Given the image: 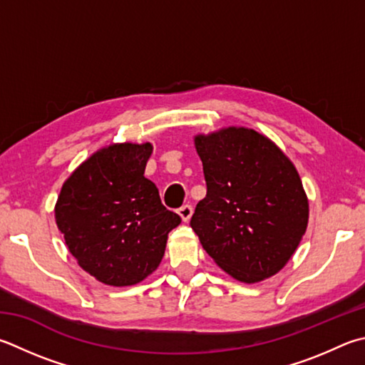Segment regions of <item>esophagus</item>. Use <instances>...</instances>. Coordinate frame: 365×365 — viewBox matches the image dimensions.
Returning <instances> with one entry per match:
<instances>
[{
  "mask_svg": "<svg viewBox=\"0 0 365 365\" xmlns=\"http://www.w3.org/2000/svg\"><path fill=\"white\" fill-rule=\"evenodd\" d=\"M178 215H180V218H182L183 222H188L190 218H191V215H193V207H191L190 204L182 205V207L178 209Z\"/></svg>",
  "mask_w": 365,
  "mask_h": 365,
  "instance_id": "1",
  "label": "esophagus"
}]
</instances>
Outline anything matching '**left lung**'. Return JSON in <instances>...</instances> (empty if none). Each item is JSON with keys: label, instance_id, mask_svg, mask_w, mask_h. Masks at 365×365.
<instances>
[{"label": "left lung", "instance_id": "8db88e82", "mask_svg": "<svg viewBox=\"0 0 365 365\" xmlns=\"http://www.w3.org/2000/svg\"><path fill=\"white\" fill-rule=\"evenodd\" d=\"M207 195L191 228L236 281L255 284L286 267L308 227L309 204L294 163L267 135L222 128L195 135Z\"/></svg>", "mask_w": 365, "mask_h": 365}]
</instances>
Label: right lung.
Here are the masks:
<instances>
[{
	"mask_svg": "<svg viewBox=\"0 0 365 365\" xmlns=\"http://www.w3.org/2000/svg\"><path fill=\"white\" fill-rule=\"evenodd\" d=\"M153 145L111 143L63 182L56 223L86 273L113 287L134 286L160 267L169 231L182 218L164 207L145 177Z\"/></svg>",
	"mask_w": 365,
	"mask_h": 365,
	"instance_id": "right-lung-1",
	"label": "right lung"
}]
</instances>
